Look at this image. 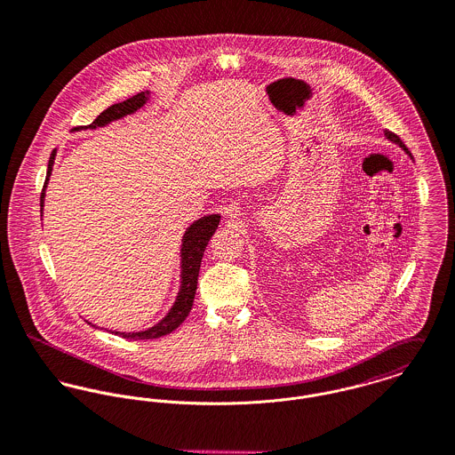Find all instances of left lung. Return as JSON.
<instances>
[{
  "mask_svg": "<svg viewBox=\"0 0 455 455\" xmlns=\"http://www.w3.org/2000/svg\"><path fill=\"white\" fill-rule=\"evenodd\" d=\"M384 134H386V138H387L389 141L396 143V145H398V147H400V148H402V150H403L404 153H408V155H410V152H408V148H406V147H404L403 145V141H402V140H400V138H398V136H396L395 132H391V131H386Z\"/></svg>",
  "mask_w": 455,
  "mask_h": 455,
  "instance_id": "left-lung-1",
  "label": "left lung"
}]
</instances>
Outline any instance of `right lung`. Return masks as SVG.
<instances>
[{"mask_svg":"<svg viewBox=\"0 0 455 455\" xmlns=\"http://www.w3.org/2000/svg\"><path fill=\"white\" fill-rule=\"evenodd\" d=\"M150 101V92H141L138 96H132L127 101L118 102L109 106L108 109H104L101 115L85 129H98V127H104L115 120H120L127 115L136 113L138 109H141L147 102ZM55 155H57V148L52 152L51 160H49V169H47V178H45V185L42 190V201H40V207L44 212V205H45V190L47 185L51 181L52 167L55 162ZM44 216V214H42ZM221 216L220 214H207L199 220H196L183 234L181 239V251H180V290L176 295V300L172 303V307L169 308V312L150 328L141 330V331H111L115 335H120L124 339H131V340H150V339H160L171 331H174L190 314L192 305H194V299H196V291H197V279H199V270H201V261H203L204 251L209 244V239L212 237V234L216 232L218 225H220ZM89 324H92L91 321H87ZM94 328H100L98 324H92ZM104 330V328H100ZM108 331V330H106Z\"/></svg>","mask_w":455,"mask_h":455,"instance_id":"obj_1","label":"right lung"}]
</instances>
